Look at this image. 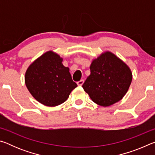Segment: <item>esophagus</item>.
Segmentation results:
<instances>
[{"label":"esophagus","instance_id":"1","mask_svg":"<svg viewBox=\"0 0 155 155\" xmlns=\"http://www.w3.org/2000/svg\"><path fill=\"white\" fill-rule=\"evenodd\" d=\"M83 83H84V80H81V81H78L77 82V85H79V86H81L83 84Z\"/></svg>","mask_w":155,"mask_h":155}]
</instances>
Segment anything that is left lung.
<instances>
[{
    "label": "left lung",
    "instance_id": "obj_1",
    "mask_svg": "<svg viewBox=\"0 0 155 155\" xmlns=\"http://www.w3.org/2000/svg\"><path fill=\"white\" fill-rule=\"evenodd\" d=\"M90 75L83 88L92 101L108 107L120 101L127 94L132 81L128 65L112 52L107 51L93 60Z\"/></svg>",
    "mask_w": 155,
    "mask_h": 155
}]
</instances>
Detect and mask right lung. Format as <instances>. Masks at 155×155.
<instances>
[{"label": "right lung", "instance_id": "1", "mask_svg": "<svg viewBox=\"0 0 155 155\" xmlns=\"http://www.w3.org/2000/svg\"><path fill=\"white\" fill-rule=\"evenodd\" d=\"M63 59L48 51L37 59L25 73V84L31 95L44 105L55 107L66 101L77 87Z\"/></svg>", "mask_w": 155, "mask_h": 155}]
</instances>
